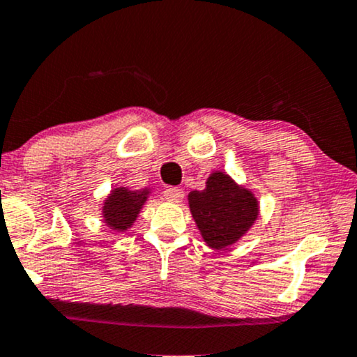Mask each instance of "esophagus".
<instances>
[{"instance_id":"34e87169","label":"esophagus","mask_w":357,"mask_h":357,"mask_svg":"<svg viewBox=\"0 0 357 357\" xmlns=\"http://www.w3.org/2000/svg\"><path fill=\"white\" fill-rule=\"evenodd\" d=\"M164 198L167 202H174V203H178L183 200V190L182 188H177V187H169L164 190Z\"/></svg>"}]
</instances>
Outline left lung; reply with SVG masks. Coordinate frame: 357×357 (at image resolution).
<instances>
[{
	"mask_svg": "<svg viewBox=\"0 0 357 357\" xmlns=\"http://www.w3.org/2000/svg\"><path fill=\"white\" fill-rule=\"evenodd\" d=\"M188 205L203 239L213 249L233 244L257 218V200L225 172L211 174L206 188L190 192Z\"/></svg>",
	"mask_w": 357,
	"mask_h": 357,
	"instance_id": "8db88e82",
	"label": "left lung"
}]
</instances>
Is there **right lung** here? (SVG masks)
<instances>
[{"mask_svg":"<svg viewBox=\"0 0 357 357\" xmlns=\"http://www.w3.org/2000/svg\"><path fill=\"white\" fill-rule=\"evenodd\" d=\"M147 190L132 192L128 188H116L105 200L103 218L111 229L126 231L136 221L139 211L147 200Z\"/></svg>","mask_w":357,"mask_h":357,"instance_id":"obj_1","label":"right lung"}]
</instances>
